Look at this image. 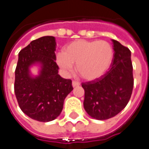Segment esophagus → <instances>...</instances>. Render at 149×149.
I'll return each mask as SVG.
<instances>
[{"mask_svg": "<svg viewBox=\"0 0 149 149\" xmlns=\"http://www.w3.org/2000/svg\"><path fill=\"white\" fill-rule=\"evenodd\" d=\"M72 87H77V86L80 85V83L77 82V81H73L72 82Z\"/></svg>", "mask_w": 149, "mask_h": 149, "instance_id": "obj_1", "label": "esophagus"}]
</instances>
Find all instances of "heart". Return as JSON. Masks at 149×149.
<instances>
[{
    "label": "heart",
    "instance_id": "heart-1",
    "mask_svg": "<svg viewBox=\"0 0 149 149\" xmlns=\"http://www.w3.org/2000/svg\"><path fill=\"white\" fill-rule=\"evenodd\" d=\"M113 59V49L105 40H77L58 52L56 61L65 73H70L76 65V71L86 81H93L106 72Z\"/></svg>",
    "mask_w": 149,
    "mask_h": 149
}]
</instances>
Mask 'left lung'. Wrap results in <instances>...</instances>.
<instances>
[{"label":"left lung","mask_w":149,"mask_h":149,"mask_svg":"<svg viewBox=\"0 0 149 149\" xmlns=\"http://www.w3.org/2000/svg\"><path fill=\"white\" fill-rule=\"evenodd\" d=\"M114 56L109 71L95 81L83 83L84 108L92 118L103 120L123 110L133 88L130 50L112 40Z\"/></svg>","instance_id":"1"}]
</instances>
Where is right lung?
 <instances>
[{
  "instance_id": "1",
  "label": "right lung",
  "mask_w": 149,
  "mask_h": 149,
  "mask_svg": "<svg viewBox=\"0 0 149 149\" xmlns=\"http://www.w3.org/2000/svg\"><path fill=\"white\" fill-rule=\"evenodd\" d=\"M56 40L45 36L31 41L21 50L15 71V95L24 114L40 122H49L58 116L65 97L72 91L71 80L58 74L56 63ZM38 67L33 75L31 68Z\"/></svg>"
}]
</instances>
